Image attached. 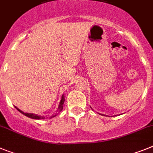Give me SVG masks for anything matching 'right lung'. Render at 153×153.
Returning <instances> with one entry per match:
<instances>
[{
  "instance_id": "add662e5",
  "label": "right lung",
  "mask_w": 153,
  "mask_h": 153,
  "mask_svg": "<svg viewBox=\"0 0 153 153\" xmlns=\"http://www.w3.org/2000/svg\"><path fill=\"white\" fill-rule=\"evenodd\" d=\"M64 102H65V98H64V96H62V99H61V102H60V104H59V106H58V109H57V113H56V114L55 115H53V116L52 117H53L54 116H56L57 114H58L59 113L61 112V110H63V107H64ZM15 108L17 109L18 110H19V112L22 113V114H24V115H25L26 117H30V118H33V119H44V117H42V116H37V115H36V114H27V113H24L22 112V110H19V108H17L16 106H15Z\"/></svg>"
}]
</instances>
